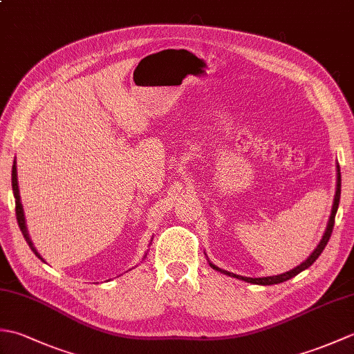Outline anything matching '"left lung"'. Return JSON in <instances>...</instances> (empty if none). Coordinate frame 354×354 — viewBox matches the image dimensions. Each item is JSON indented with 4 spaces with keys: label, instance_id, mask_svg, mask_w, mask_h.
I'll return each instance as SVG.
<instances>
[{
    "label": "left lung",
    "instance_id": "8db88e82",
    "mask_svg": "<svg viewBox=\"0 0 354 354\" xmlns=\"http://www.w3.org/2000/svg\"><path fill=\"white\" fill-rule=\"evenodd\" d=\"M336 170H337V178H336V193H335V199H333V207H332V214H330V219H328V223H327V228H326V232L324 236H322L319 245L315 248V251L307 257L306 261H303L301 265L293 268L292 270H288V272L284 274H280V275H274V277H261V278H251V277H242V275H236L232 272H228V270H223L221 268H217L216 265H213V263H209V266H212L213 269L219 270V272L225 274V275H230V277H234V278H239V280H243L246 283H252V284H261V286H269V284H278V283H283L286 280H290L292 277L298 275L299 272H303L304 269H307L309 266L313 265V261L317 260L321 252L324 251V248L328 242L330 236H332V231H333V227H335V216H336V212H337V205H339V199H341V170H339V164L336 165Z\"/></svg>",
    "mask_w": 354,
    "mask_h": 354
}]
</instances>
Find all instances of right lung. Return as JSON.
Here are the masks:
<instances>
[{
	"label": "right lung",
	"instance_id": "obj_1",
	"mask_svg": "<svg viewBox=\"0 0 354 354\" xmlns=\"http://www.w3.org/2000/svg\"><path fill=\"white\" fill-rule=\"evenodd\" d=\"M12 189H13V196H15V212H17V221H18V225L21 228V232L22 236H24L26 242L28 243L30 250H32L36 255L37 259H41L44 261V259L41 257L39 254H37L36 248L33 246V242L32 239H30L28 236V231H27V227H26V217H24V209H22V204H21V196H19V189H18V175H17V162L13 161V167H12Z\"/></svg>",
	"mask_w": 354,
	"mask_h": 354
}]
</instances>
